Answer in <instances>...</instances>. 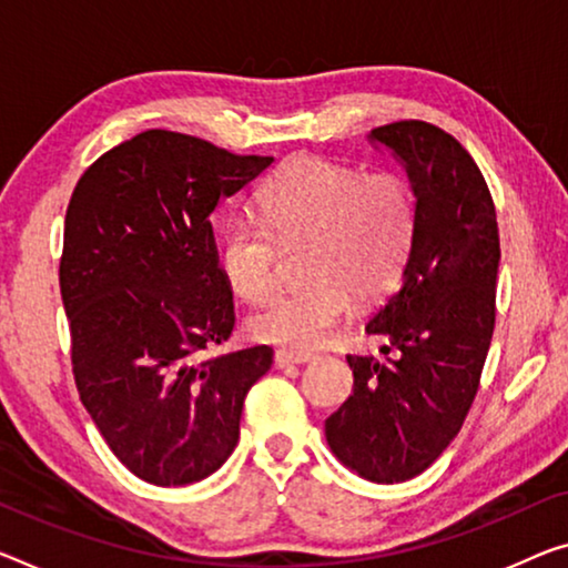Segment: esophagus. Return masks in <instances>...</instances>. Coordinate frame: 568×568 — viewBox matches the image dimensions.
<instances>
[{"mask_svg": "<svg viewBox=\"0 0 568 568\" xmlns=\"http://www.w3.org/2000/svg\"><path fill=\"white\" fill-rule=\"evenodd\" d=\"M274 361L278 368H284V365H302V363H312L314 355L312 353H300V351H276Z\"/></svg>", "mask_w": 568, "mask_h": 568, "instance_id": "esophagus-1", "label": "esophagus"}]
</instances>
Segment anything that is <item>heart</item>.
Listing matches in <instances>:
<instances>
[{
	"label": "heart",
	"mask_w": 568,
	"mask_h": 568,
	"mask_svg": "<svg viewBox=\"0 0 568 568\" xmlns=\"http://www.w3.org/2000/svg\"><path fill=\"white\" fill-rule=\"evenodd\" d=\"M264 221L233 217L221 233V268L235 294L266 300L282 278V248L307 243V284L274 296L248 320L261 343L312 351L351 310L373 302L404 272L416 233V195L396 172L365 174L300 156L261 193Z\"/></svg>",
	"instance_id": "1"
}]
</instances>
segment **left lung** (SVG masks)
Listing matches in <instances>:
<instances>
[{
	"label": "left lung",
	"instance_id": "1",
	"mask_svg": "<svg viewBox=\"0 0 568 568\" xmlns=\"http://www.w3.org/2000/svg\"><path fill=\"white\" fill-rule=\"evenodd\" d=\"M404 162L416 233L400 290L373 314L381 353L347 355L355 388L325 422L329 449L371 483L422 475L459 434L495 329L500 264L495 203L455 136L426 121L371 132Z\"/></svg>",
	"mask_w": 568,
	"mask_h": 568
}]
</instances>
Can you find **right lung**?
I'll return each instance as SVG.
<instances>
[{
  "instance_id": "right-lung-1",
  "label": "right lung",
  "mask_w": 568,
  "mask_h": 568,
  "mask_svg": "<svg viewBox=\"0 0 568 568\" xmlns=\"http://www.w3.org/2000/svg\"><path fill=\"white\" fill-rule=\"evenodd\" d=\"M274 156L150 129L81 174L65 213L60 294L85 412L129 473L160 487L213 475L272 347L205 357L235 325L211 213Z\"/></svg>"
}]
</instances>
